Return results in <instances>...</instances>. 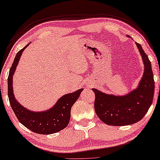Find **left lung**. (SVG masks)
Listing matches in <instances>:
<instances>
[{
  "instance_id": "obj_1",
  "label": "left lung",
  "mask_w": 160,
  "mask_h": 160,
  "mask_svg": "<svg viewBox=\"0 0 160 160\" xmlns=\"http://www.w3.org/2000/svg\"><path fill=\"white\" fill-rule=\"evenodd\" d=\"M144 64V73L138 88L124 96L107 95L92 89L95 94L96 114L105 124L112 126H125L139 122L143 118L152 103L154 93V80L151 62L136 43Z\"/></svg>"
}]
</instances>
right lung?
<instances>
[{
    "label": "right lung",
    "instance_id": "add662e5",
    "mask_svg": "<svg viewBox=\"0 0 160 160\" xmlns=\"http://www.w3.org/2000/svg\"><path fill=\"white\" fill-rule=\"evenodd\" d=\"M28 44L17 52L10 68L8 77V100L17 118L25 128L38 134H52L63 130L68 124L71 107L79 98L83 89L63 95L52 108L42 112H33L19 104L15 99L13 92L12 78L22 52Z\"/></svg>",
    "mask_w": 160,
    "mask_h": 160
}]
</instances>
